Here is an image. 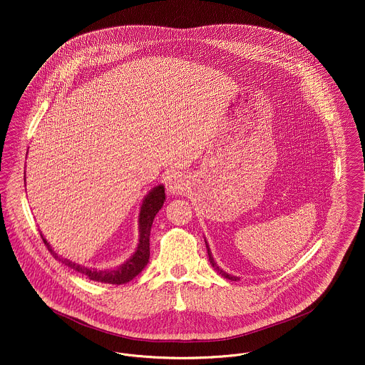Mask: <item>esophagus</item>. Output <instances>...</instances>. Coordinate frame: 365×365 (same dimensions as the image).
<instances>
[{
	"label": "esophagus",
	"instance_id": "esophagus-1",
	"mask_svg": "<svg viewBox=\"0 0 365 365\" xmlns=\"http://www.w3.org/2000/svg\"><path fill=\"white\" fill-rule=\"evenodd\" d=\"M165 186L167 190L170 191L171 194H182L183 191L186 190V178L180 173H170L165 178Z\"/></svg>",
	"mask_w": 365,
	"mask_h": 365
}]
</instances>
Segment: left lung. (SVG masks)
I'll use <instances>...</instances> for the list:
<instances>
[{"mask_svg": "<svg viewBox=\"0 0 365 365\" xmlns=\"http://www.w3.org/2000/svg\"><path fill=\"white\" fill-rule=\"evenodd\" d=\"M205 243H207V241H205ZM207 249H208V256H209V261H210V264H212V267L222 275V277H225L226 279H230V280H237V277H232V275H228L227 272H225L222 268H219L217 267V264L215 262V260H213V256H212V252H210V249H209L208 243H207Z\"/></svg>", "mask_w": 365, "mask_h": 365, "instance_id": "8db88e82", "label": "left lung"}]
</instances>
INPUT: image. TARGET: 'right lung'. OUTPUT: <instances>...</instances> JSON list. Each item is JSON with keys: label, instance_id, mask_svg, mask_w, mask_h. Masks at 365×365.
<instances>
[{"label": "right lung", "instance_id": "obj_1", "mask_svg": "<svg viewBox=\"0 0 365 365\" xmlns=\"http://www.w3.org/2000/svg\"><path fill=\"white\" fill-rule=\"evenodd\" d=\"M24 182H26V175H24ZM165 201V191L164 186L158 185L146 194V197L142 201L140 210H139L138 228H139V241L138 246L134 252V255L125 261L122 265L112 268V269H96V268H87L81 264H76L68 259L60 257L54 250L49 242L42 237V241L46 245L48 250L53 255L56 260L61 261L64 265L70 267L71 269L85 275L90 280L101 282V283H109V284H123L130 282L131 279L135 278L139 272L146 267L149 256H150V243H149V237H150V230L155 220V216L157 212L161 209L163 204Z\"/></svg>", "mask_w": 365, "mask_h": 365}]
</instances>
